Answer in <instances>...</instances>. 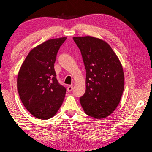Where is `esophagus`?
<instances>
[{
  "label": "esophagus",
  "mask_w": 152,
  "mask_h": 152,
  "mask_svg": "<svg viewBox=\"0 0 152 152\" xmlns=\"http://www.w3.org/2000/svg\"><path fill=\"white\" fill-rule=\"evenodd\" d=\"M73 90V86H68V88H67V91L68 92H70Z\"/></svg>",
  "instance_id": "34e87169"
}]
</instances>
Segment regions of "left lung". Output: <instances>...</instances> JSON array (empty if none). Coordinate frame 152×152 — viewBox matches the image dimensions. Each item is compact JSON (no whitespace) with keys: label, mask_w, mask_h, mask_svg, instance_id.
Segmentation results:
<instances>
[{"label":"left lung","mask_w":152,"mask_h":152,"mask_svg":"<svg viewBox=\"0 0 152 152\" xmlns=\"http://www.w3.org/2000/svg\"><path fill=\"white\" fill-rule=\"evenodd\" d=\"M81 52L86 70L84 94L80 102L85 113L106 118L120 102L124 89L122 66L105 41L91 36L73 38Z\"/></svg>","instance_id":"left-lung-1"}]
</instances>
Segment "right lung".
Instances as JSON below:
<instances>
[{
	"instance_id": "1",
	"label": "right lung",
	"mask_w": 152,
	"mask_h": 152,
	"mask_svg": "<svg viewBox=\"0 0 152 152\" xmlns=\"http://www.w3.org/2000/svg\"><path fill=\"white\" fill-rule=\"evenodd\" d=\"M66 39H49L32 49L18 72L17 87L20 99L26 110L39 119L54 117L65 98L66 89L58 83L54 64Z\"/></svg>"
}]
</instances>
